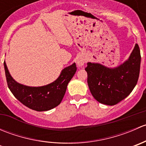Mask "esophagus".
I'll list each match as a JSON object with an SVG mask.
<instances>
[{"label": "esophagus", "mask_w": 146, "mask_h": 146, "mask_svg": "<svg viewBox=\"0 0 146 146\" xmlns=\"http://www.w3.org/2000/svg\"><path fill=\"white\" fill-rule=\"evenodd\" d=\"M85 63V61L83 58H79L77 61V65L78 67H82Z\"/></svg>", "instance_id": "esophagus-1"}]
</instances>
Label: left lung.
<instances>
[{"label":"left lung","instance_id":"8db88e82","mask_svg":"<svg viewBox=\"0 0 146 146\" xmlns=\"http://www.w3.org/2000/svg\"><path fill=\"white\" fill-rule=\"evenodd\" d=\"M141 53L136 44L127 61L117 68H110L100 64L88 63V84L97 101L114 105L126 98L138 82L141 66Z\"/></svg>","mask_w":146,"mask_h":146}]
</instances>
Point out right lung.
Here are the masks:
<instances>
[{"mask_svg": "<svg viewBox=\"0 0 146 146\" xmlns=\"http://www.w3.org/2000/svg\"><path fill=\"white\" fill-rule=\"evenodd\" d=\"M8 88L16 99L26 107L37 111H48L61 103L67 85L76 73V64L65 68L59 77L53 82L42 87H29L18 83L12 78L4 61Z\"/></svg>", "mask_w": 146, "mask_h": 146, "instance_id": "right-lung-1", "label": "right lung"}]
</instances>
